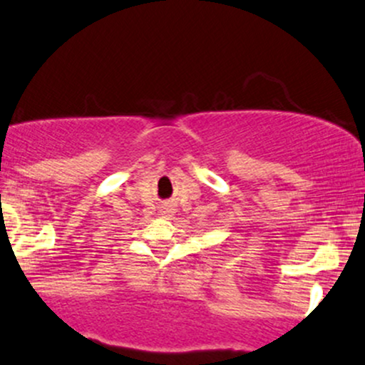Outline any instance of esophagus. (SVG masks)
Masks as SVG:
<instances>
[{
    "label": "esophagus",
    "mask_w": 365,
    "mask_h": 365,
    "mask_svg": "<svg viewBox=\"0 0 365 365\" xmlns=\"http://www.w3.org/2000/svg\"><path fill=\"white\" fill-rule=\"evenodd\" d=\"M159 212H161L163 217H173V212L175 211H173V207H171L170 202H165L161 206V211H159Z\"/></svg>",
    "instance_id": "esophagus-1"
}]
</instances>
